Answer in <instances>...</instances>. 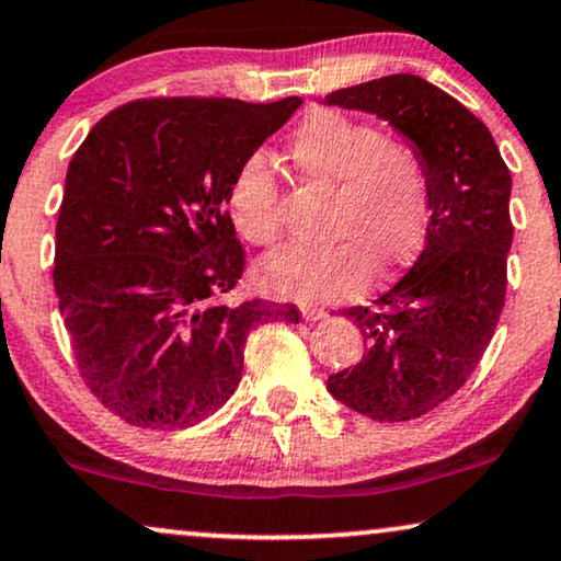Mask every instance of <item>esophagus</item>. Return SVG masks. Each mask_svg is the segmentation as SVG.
<instances>
[{"instance_id":"esophagus-1","label":"esophagus","mask_w":561,"mask_h":561,"mask_svg":"<svg viewBox=\"0 0 561 561\" xmlns=\"http://www.w3.org/2000/svg\"><path fill=\"white\" fill-rule=\"evenodd\" d=\"M300 312H302V318L308 320V323H312V320H323L325 318V310L323 308H312V305H302Z\"/></svg>"}]
</instances>
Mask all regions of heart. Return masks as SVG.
Here are the masks:
<instances>
[{"mask_svg":"<svg viewBox=\"0 0 561 561\" xmlns=\"http://www.w3.org/2000/svg\"><path fill=\"white\" fill-rule=\"evenodd\" d=\"M287 156L302 176L339 186L331 238L341 243L266 253L256 266L264 293L295 302L348 300L371 272L385 279L417 256L431 222V174L415 146L343 112L316 110L293 130ZM228 210L245 241L266 245L279 236L276 179L261 156L236 169Z\"/></svg>","mask_w":561,"mask_h":561,"instance_id":"obj_1","label":"heart"}]
</instances>
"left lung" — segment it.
Here are the masks:
<instances>
[{
  "mask_svg": "<svg viewBox=\"0 0 561 561\" xmlns=\"http://www.w3.org/2000/svg\"><path fill=\"white\" fill-rule=\"evenodd\" d=\"M387 119L431 174V222L410 272L371 305L346 308L364 335L362 362L328 377V392L379 423L413 421L477 369L505 305L513 243L511 171L488 125L444 89L392 73L323 100Z\"/></svg>",
  "mask_w": 561,
  "mask_h": 561,
  "instance_id": "obj_1",
  "label": "left lung"
}]
</instances>
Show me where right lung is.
<instances>
[{"label": "right lung", "mask_w": 561, "mask_h": 561, "mask_svg": "<svg viewBox=\"0 0 561 561\" xmlns=\"http://www.w3.org/2000/svg\"><path fill=\"white\" fill-rule=\"evenodd\" d=\"M159 96L112 110L66 171L54 287L79 371L138 428L205 421L236 392L256 325L295 305L230 302L245 251L228 213L236 169L300 107Z\"/></svg>", "instance_id": "add662e5"}]
</instances>
